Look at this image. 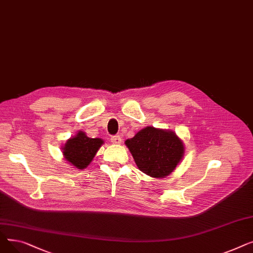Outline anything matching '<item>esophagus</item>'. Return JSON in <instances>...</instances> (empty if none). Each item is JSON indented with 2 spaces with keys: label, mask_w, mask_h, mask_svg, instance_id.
I'll list each match as a JSON object with an SVG mask.
<instances>
[{
  "label": "esophagus",
  "mask_w": 253,
  "mask_h": 253,
  "mask_svg": "<svg viewBox=\"0 0 253 253\" xmlns=\"http://www.w3.org/2000/svg\"><path fill=\"white\" fill-rule=\"evenodd\" d=\"M111 141L115 144H120L122 142V139L119 135H113V136H111Z\"/></svg>",
  "instance_id": "obj_1"
}]
</instances>
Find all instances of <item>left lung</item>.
I'll list each match as a JSON object with an SVG mask.
<instances>
[{
    "instance_id": "8db88e82",
    "label": "left lung",
    "mask_w": 253,
    "mask_h": 253,
    "mask_svg": "<svg viewBox=\"0 0 253 253\" xmlns=\"http://www.w3.org/2000/svg\"><path fill=\"white\" fill-rule=\"evenodd\" d=\"M143 173L152 177L170 174L181 160L183 143L174 132L147 127L125 141Z\"/></svg>"
}]
</instances>
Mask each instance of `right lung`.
<instances>
[{
  "mask_svg": "<svg viewBox=\"0 0 253 253\" xmlns=\"http://www.w3.org/2000/svg\"><path fill=\"white\" fill-rule=\"evenodd\" d=\"M102 143V139L90 138L80 131L75 137L66 141L62 153L66 161L79 169H83L89 165Z\"/></svg>",
  "mask_w": 253,
  "mask_h": 253,
  "instance_id": "1",
  "label": "right lung"
}]
</instances>
